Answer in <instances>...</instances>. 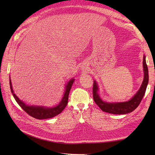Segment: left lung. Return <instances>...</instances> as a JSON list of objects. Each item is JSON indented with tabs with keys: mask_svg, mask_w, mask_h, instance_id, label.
<instances>
[{
	"mask_svg": "<svg viewBox=\"0 0 155 155\" xmlns=\"http://www.w3.org/2000/svg\"><path fill=\"white\" fill-rule=\"evenodd\" d=\"M143 72H144V78L142 84L138 91L136 94L126 102H107L102 101L99 94V85L96 82L95 80H94L93 86V97L94 100L96 104L101 108V109L105 112H108L113 114H126L133 112L135 110L139 104H140L143 97L144 95L146 87H147L149 75H148V68L146 62V56L143 55Z\"/></svg>",
	"mask_w": 155,
	"mask_h": 155,
	"instance_id": "8db88e82",
	"label": "left lung"
}]
</instances>
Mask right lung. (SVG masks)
<instances>
[{
  "label": "right lung",
  "mask_w": 155,
  "mask_h": 155,
  "mask_svg": "<svg viewBox=\"0 0 155 155\" xmlns=\"http://www.w3.org/2000/svg\"><path fill=\"white\" fill-rule=\"evenodd\" d=\"M74 81V78H71L68 82L67 84L65 85V91L63 97L58 104H57V105L54 107H47L45 106H41V105H27L22 101L20 100L18 97V96H16V95L14 92L11 80V78H9L11 91L16 102H17L18 104L20 105V107L24 111L26 112L29 116L38 119L52 118L57 115H58L59 114H60L63 110V109L67 106V105L68 104L69 93Z\"/></svg>",
  "instance_id": "right-lung-1"
}]
</instances>
